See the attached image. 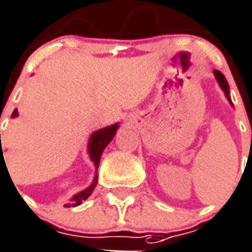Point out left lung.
Masks as SVG:
<instances>
[{"instance_id":"obj_1","label":"left lung","mask_w":252,"mask_h":252,"mask_svg":"<svg viewBox=\"0 0 252 252\" xmlns=\"http://www.w3.org/2000/svg\"><path fill=\"white\" fill-rule=\"evenodd\" d=\"M213 72H215V76H216V80L219 82V84H220V87L222 88V91L225 92V96H226V98H228L229 102L231 104L230 94H229V84L228 82H226V78H225L224 74L219 71V70H213Z\"/></svg>"}]
</instances>
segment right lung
I'll return each instance as SVG.
<instances>
[{"label":"right lung","instance_id":"obj_1","mask_svg":"<svg viewBox=\"0 0 252 252\" xmlns=\"http://www.w3.org/2000/svg\"><path fill=\"white\" fill-rule=\"evenodd\" d=\"M18 116V109H15L11 114V117H17ZM117 128H118V124H114L112 126H108L105 128H101V130H97L96 132H94L90 138V144H88V152H90V156H91V160L94 161V166L97 168L98 164H100V160H101V155L105 150V147L109 144L112 140H113L114 135H116ZM5 162V158H3V152H2V144H1V134H0V165ZM6 165V164H5ZM7 169V168H6ZM96 183H97V174L94 178V182L88 189L83 190L79 194H76L72 196L71 202L65 204V207H76L82 204L83 200L90 196L92 194V191L96 187Z\"/></svg>","mask_w":252,"mask_h":252}]
</instances>
